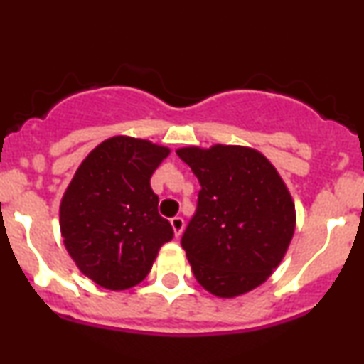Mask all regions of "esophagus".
Listing matches in <instances>:
<instances>
[{
  "mask_svg": "<svg viewBox=\"0 0 364 364\" xmlns=\"http://www.w3.org/2000/svg\"><path fill=\"white\" fill-rule=\"evenodd\" d=\"M171 225H173L174 236H181L183 229H185V219H183V217H173V219H171Z\"/></svg>",
  "mask_w": 364,
  "mask_h": 364,
  "instance_id": "obj_1",
  "label": "esophagus"
}]
</instances>
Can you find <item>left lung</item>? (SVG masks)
Wrapping results in <instances>:
<instances>
[{"instance_id": "obj_1", "label": "left lung", "mask_w": 364, "mask_h": 364, "mask_svg": "<svg viewBox=\"0 0 364 364\" xmlns=\"http://www.w3.org/2000/svg\"><path fill=\"white\" fill-rule=\"evenodd\" d=\"M198 178L196 212L181 246L200 286L219 298L255 289L282 262L296 228L286 183L258 150L241 145L183 147Z\"/></svg>"}]
</instances>
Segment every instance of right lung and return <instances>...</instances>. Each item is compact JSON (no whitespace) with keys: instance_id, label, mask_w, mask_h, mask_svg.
I'll use <instances>...</instances> for the list:
<instances>
[{"instance_id":"right-lung-1","label":"right lung","mask_w":364,"mask_h":364,"mask_svg":"<svg viewBox=\"0 0 364 364\" xmlns=\"http://www.w3.org/2000/svg\"><path fill=\"white\" fill-rule=\"evenodd\" d=\"M171 150L149 140L112 136L83 159L60 205V228L82 274L111 291L147 277L159 250L173 240L159 215L150 178Z\"/></svg>"}]
</instances>
